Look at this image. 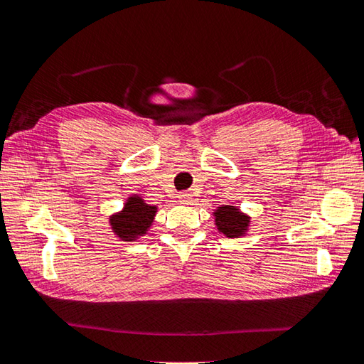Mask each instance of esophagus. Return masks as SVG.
I'll use <instances>...</instances> for the list:
<instances>
[{"instance_id":"esophagus-1","label":"esophagus","mask_w":364,"mask_h":364,"mask_svg":"<svg viewBox=\"0 0 364 364\" xmlns=\"http://www.w3.org/2000/svg\"><path fill=\"white\" fill-rule=\"evenodd\" d=\"M178 198H180V203L189 205L192 202V194H191V192H181V194L178 196Z\"/></svg>"}]
</instances>
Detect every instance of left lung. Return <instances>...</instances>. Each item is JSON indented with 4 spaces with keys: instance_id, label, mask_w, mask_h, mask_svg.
<instances>
[{
    "instance_id": "obj_1",
    "label": "left lung",
    "mask_w": 364,
    "mask_h": 364,
    "mask_svg": "<svg viewBox=\"0 0 364 364\" xmlns=\"http://www.w3.org/2000/svg\"><path fill=\"white\" fill-rule=\"evenodd\" d=\"M213 214L215 227H218L220 233L225 235L227 237L244 236L247 233V230H249L250 218L239 210L237 206L222 205L218 206V210Z\"/></svg>"
}]
</instances>
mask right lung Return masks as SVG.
<instances>
[{
    "label": "right lung",
    "mask_w": 364,
    "mask_h": 364,
    "mask_svg": "<svg viewBox=\"0 0 364 364\" xmlns=\"http://www.w3.org/2000/svg\"><path fill=\"white\" fill-rule=\"evenodd\" d=\"M158 208L145 203L141 196H131L123 205V210L114 213L109 218V225L120 241H137L150 230Z\"/></svg>",
    "instance_id": "right-lung-1"
}]
</instances>
